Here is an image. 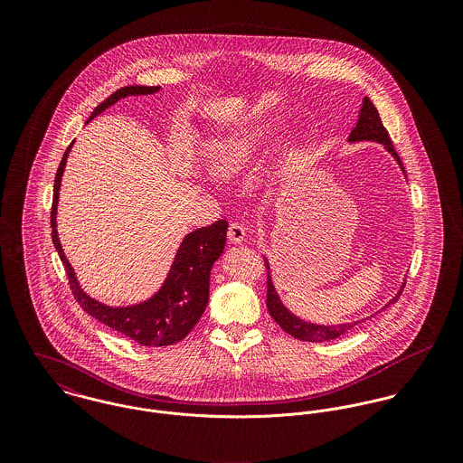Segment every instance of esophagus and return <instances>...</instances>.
Here are the masks:
<instances>
[{
	"mask_svg": "<svg viewBox=\"0 0 463 463\" xmlns=\"http://www.w3.org/2000/svg\"><path fill=\"white\" fill-rule=\"evenodd\" d=\"M228 239L232 244H242L246 241V228L239 222H232L228 228Z\"/></svg>",
	"mask_w": 463,
	"mask_h": 463,
	"instance_id": "obj_1",
	"label": "esophagus"
}]
</instances>
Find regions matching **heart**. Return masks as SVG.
I'll return each instance as SVG.
<instances>
[{"mask_svg": "<svg viewBox=\"0 0 463 463\" xmlns=\"http://www.w3.org/2000/svg\"><path fill=\"white\" fill-rule=\"evenodd\" d=\"M264 130H242L224 137H217L206 149V164L210 171L221 178L233 176L241 173L257 155L260 144L264 142ZM303 153V140L292 137L279 146L276 153V164L287 167L294 164Z\"/></svg>", "mask_w": 463, "mask_h": 463, "instance_id": "obj_1", "label": "heart"}]
</instances>
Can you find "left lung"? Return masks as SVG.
<instances>
[{
    "label": "left lung",
    "mask_w": 463,
    "mask_h": 463,
    "mask_svg": "<svg viewBox=\"0 0 463 463\" xmlns=\"http://www.w3.org/2000/svg\"><path fill=\"white\" fill-rule=\"evenodd\" d=\"M351 144L354 142H380L383 144V147L394 156V160L397 162V165L401 167L402 175L406 176L404 173V167L397 156L396 149L391 142V137L389 132L385 130V127L382 125V119H380V114L376 110V107L371 103V99L365 96L362 99V109H360V114H358V121H356V127L353 128V132L349 133V138H347ZM265 269H267V310L270 314V317L281 326V330L287 331L288 335H292L294 338H299V340H305V342H328V340H335L338 336H342L344 333H347L349 330H353L356 325H362L364 321L371 319V317H376L380 312L387 310L391 305H394L397 301V298L401 296V290L404 288V281L402 285L399 287L396 296L383 307L380 308L378 312L364 317V319H358V321H353V323H340V325H317V323H312V321H305L303 317L292 314L285 303L281 301L276 287H274V281H272V276H270V265L269 260L264 255Z\"/></svg>",
    "instance_id": "8db88e82"
}]
</instances>
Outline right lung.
I'll return each instance as SVG.
<instances>
[{
	"label": "right lung",
	"instance_id": "right-lung-1",
	"mask_svg": "<svg viewBox=\"0 0 463 463\" xmlns=\"http://www.w3.org/2000/svg\"><path fill=\"white\" fill-rule=\"evenodd\" d=\"M160 89H162L160 85L123 87L114 94H110L101 105H98L87 123H90L94 118H98L101 112H105L123 98L147 96V94L158 92ZM72 144L74 142L69 144L55 176L53 206H52V237H53L55 250L66 267L67 278H69L74 299L89 316L107 325L109 328L123 333L125 336L132 338L133 342L140 345L160 347V345H171L180 342L198 325L208 305L210 270L215 264V260L224 251L228 222L221 219L212 226L198 228L187 233L180 242V248L173 259V264L164 283L147 299L135 305H127V307H110L90 298L81 288L72 265L69 264L59 239V232H57V208H59L61 184H62L67 156Z\"/></svg>",
	"mask_w": 463,
	"mask_h": 463
}]
</instances>
